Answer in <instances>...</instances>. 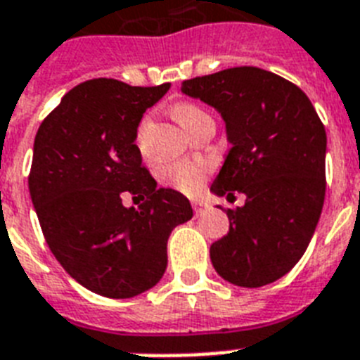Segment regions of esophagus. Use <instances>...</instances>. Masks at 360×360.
<instances>
[{
    "label": "esophagus",
    "instance_id": "obj_1",
    "mask_svg": "<svg viewBox=\"0 0 360 360\" xmlns=\"http://www.w3.org/2000/svg\"><path fill=\"white\" fill-rule=\"evenodd\" d=\"M192 209H194V213L196 214H203L207 213L209 205L205 202H192Z\"/></svg>",
    "mask_w": 360,
    "mask_h": 360
}]
</instances>
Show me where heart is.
Here are the masks:
<instances>
[{
  "instance_id": "heart-1",
  "label": "heart",
  "mask_w": 360,
  "mask_h": 360,
  "mask_svg": "<svg viewBox=\"0 0 360 360\" xmlns=\"http://www.w3.org/2000/svg\"><path fill=\"white\" fill-rule=\"evenodd\" d=\"M174 115L185 129V132L194 129L200 121L209 120L207 112H203L196 104H179L175 106ZM205 175H207V166L202 162L172 164V166H166L162 172L164 181L185 194H196L202 188Z\"/></svg>"
}]
</instances>
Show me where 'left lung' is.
Returning <instances> with one entry per match:
<instances>
[{
	"mask_svg": "<svg viewBox=\"0 0 360 360\" xmlns=\"http://www.w3.org/2000/svg\"><path fill=\"white\" fill-rule=\"evenodd\" d=\"M181 93L224 120L231 147L211 192L246 198L228 209L230 231L211 245L214 271L240 288L282 278L307 250L323 209L327 134L310 98L257 67L192 78Z\"/></svg>",
	"mask_w": 360,
	"mask_h": 360,
	"instance_id": "obj_1",
	"label": "left lung"
}]
</instances>
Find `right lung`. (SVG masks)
Segmentation results:
<instances>
[{
    "label": "right lung",
    "instance_id": "1",
    "mask_svg": "<svg viewBox=\"0 0 360 360\" xmlns=\"http://www.w3.org/2000/svg\"><path fill=\"white\" fill-rule=\"evenodd\" d=\"M168 89L84 82L37 130L30 194L44 239L78 284L110 299L157 285L169 233L194 214L181 192L157 188L136 146L141 115ZM124 191L144 203L124 208Z\"/></svg>",
    "mask_w": 360,
    "mask_h": 360
}]
</instances>
